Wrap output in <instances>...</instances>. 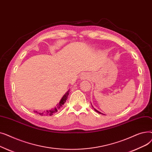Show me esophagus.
Returning <instances> with one entry per match:
<instances>
[{
    "mask_svg": "<svg viewBox=\"0 0 152 152\" xmlns=\"http://www.w3.org/2000/svg\"><path fill=\"white\" fill-rule=\"evenodd\" d=\"M87 77H88V75L87 74H83L81 76V78L83 79H86Z\"/></svg>",
    "mask_w": 152,
    "mask_h": 152,
    "instance_id": "obj_1",
    "label": "esophagus"
}]
</instances>
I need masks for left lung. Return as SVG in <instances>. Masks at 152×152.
<instances>
[{"label": "left lung", "mask_w": 152, "mask_h": 152, "mask_svg": "<svg viewBox=\"0 0 152 152\" xmlns=\"http://www.w3.org/2000/svg\"><path fill=\"white\" fill-rule=\"evenodd\" d=\"M93 108H94V107H93ZM94 110H95V111H97V113H100V114H102V115H103V113H100V111H98V110H96V109H95V108H94Z\"/></svg>", "instance_id": "1"}]
</instances>
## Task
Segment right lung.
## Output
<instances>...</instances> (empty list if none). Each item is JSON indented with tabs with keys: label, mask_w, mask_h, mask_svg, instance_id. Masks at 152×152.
Returning <instances> with one entry per match:
<instances>
[{
	"label": "right lung",
	"mask_w": 152,
	"mask_h": 152,
	"mask_svg": "<svg viewBox=\"0 0 152 152\" xmlns=\"http://www.w3.org/2000/svg\"><path fill=\"white\" fill-rule=\"evenodd\" d=\"M69 91L68 90V91H67V92H66V94L63 95L62 99L60 101V102L57 105V107H56L55 108H54L53 109L50 110H47L46 111H44V112H43V113H39V112H37V111H35V113H37L38 114H39L40 115H41V116H43V115H50V116H52L53 114L55 113L56 112H57V111L60 109H61L62 108V107L64 105V103L66 102V100H67L68 96V95H69Z\"/></svg>",
	"instance_id": "1"
}]
</instances>
